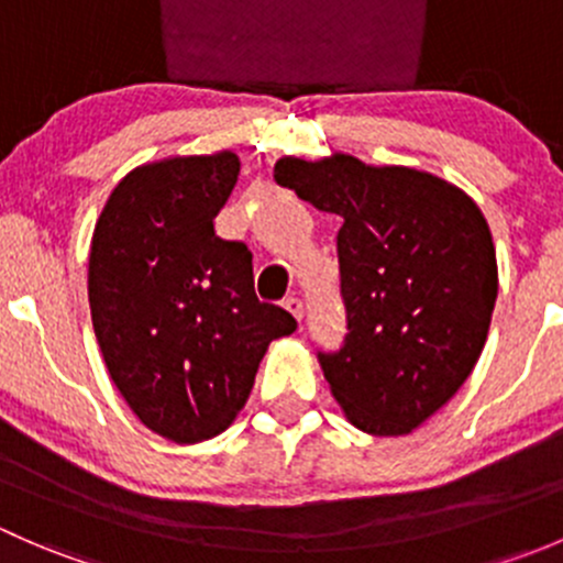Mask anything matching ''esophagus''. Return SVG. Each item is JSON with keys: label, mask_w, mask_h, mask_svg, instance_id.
Returning a JSON list of instances; mask_svg holds the SVG:
<instances>
[{"label": "esophagus", "mask_w": 563, "mask_h": 563, "mask_svg": "<svg viewBox=\"0 0 563 563\" xmlns=\"http://www.w3.org/2000/svg\"><path fill=\"white\" fill-rule=\"evenodd\" d=\"M283 308H286L288 313H291L294 318H297V321H302V316H305V305H302V299H299V297H288V299H283Z\"/></svg>", "instance_id": "34e87169"}]
</instances>
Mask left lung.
Masks as SVG:
<instances>
[{"label": "left lung", "mask_w": 563, "mask_h": 563, "mask_svg": "<svg viewBox=\"0 0 563 563\" xmlns=\"http://www.w3.org/2000/svg\"><path fill=\"white\" fill-rule=\"evenodd\" d=\"M275 181L343 220L349 334L338 354H318L332 397L365 433H411L452 400L485 349L498 297L485 214L441 176L343 152L280 157Z\"/></svg>", "instance_id": "obj_1"}]
</instances>
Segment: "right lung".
<instances>
[{
  "label": "right lung",
  "mask_w": 563,
  "mask_h": 563,
  "mask_svg": "<svg viewBox=\"0 0 563 563\" xmlns=\"http://www.w3.org/2000/svg\"><path fill=\"white\" fill-rule=\"evenodd\" d=\"M240 176L231 150L133 168L89 245V310L119 395L174 444L223 433L245 408L272 340L297 329L258 302L253 255L214 234Z\"/></svg>",
  "instance_id": "add662e5"
}]
</instances>
